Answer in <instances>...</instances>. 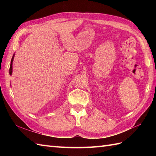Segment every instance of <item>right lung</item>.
Masks as SVG:
<instances>
[{"label": "right lung", "mask_w": 156, "mask_h": 156, "mask_svg": "<svg viewBox=\"0 0 156 156\" xmlns=\"http://www.w3.org/2000/svg\"><path fill=\"white\" fill-rule=\"evenodd\" d=\"M14 56H15V54L13 55L12 58L11 59V66H10V69H9V74L10 75H12V62H13V59H14Z\"/></svg>", "instance_id": "1"}]
</instances>
